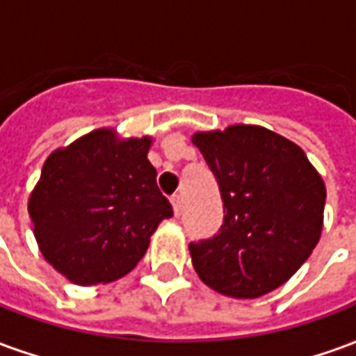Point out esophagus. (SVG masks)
Returning <instances> with one entry per match:
<instances>
[{"label":"esophagus","instance_id":"34e87169","mask_svg":"<svg viewBox=\"0 0 356 356\" xmlns=\"http://www.w3.org/2000/svg\"><path fill=\"white\" fill-rule=\"evenodd\" d=\"M171 208H173V216H181V209H183V204H181V196H173L171 198Z\"/></svg>","mask_w":356,"mask_h":356}]
</instances>
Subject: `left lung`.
<instances>
[{
	"label": "left lung",
	"instance_id": "left-lung-1",
	"mask_svg": "<svg viewBox=\"0 0 356 356\" xmlns=\"http://www.w3.org/2000/svg\"><path fill=\"white\" fill-rule=\"evenodd\" d=\"M227 211L213 238L191 244L194 270L211 290L261 298L288 282L318 244L326 185L296 143L261 125L196 131Z\"/></svg>",
	"mask_w": 356,
	"mask_h": 356
}]
</instances>
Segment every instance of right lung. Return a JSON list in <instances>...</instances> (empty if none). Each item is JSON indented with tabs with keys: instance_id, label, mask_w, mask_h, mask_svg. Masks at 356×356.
Wrapping results in <instances>:
<instances>
[{
	"instance_id": "1",
	"label": "right lung",
	"mask_w": 356,
	"mask_h": 356,
	"mask_svg": "<svg viewBox=\"0 0 356 356\" xmlns=\"http://www.w3.org/2000/svg\"><path fill=\"white\" fill-rule=\"evenodd\" d=\"M152 137L101 127L53 150L28 198L40 252L78 286L114 282L137 267L171 204L148 162Z\"/></svg>"
}]
</instances>
